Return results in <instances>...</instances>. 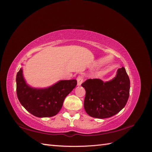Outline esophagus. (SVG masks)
<instances>
[{"label":"esophagus","mask_w":152,"mask_h":152,"mask_svg":"<svg viewBox=\"0 0 152 152\" xmlns=\"http://www.w3.org/2000/svg\"><path fill=\"white\" fill-rule=\"evenodd\" d=\"M77 85L78 86H80L82 84V82H83L84 78H83V77H82V76L79 75V76L77 77Z\"/></svg>","instance_id":"34e87169"}]
</instances>
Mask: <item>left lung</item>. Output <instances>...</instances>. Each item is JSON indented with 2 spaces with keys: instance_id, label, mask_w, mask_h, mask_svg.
<instances>
[{
  "instance_id": "left-lung-1",
  "label": "left lung",
  "mask_w": 152,
  "mask_h": 152,
  "mask_svg": "<svg viewBox=\"0 0 152 152\" xmlns=\"http://www.w3.org/2000/svg\"><path fill=\"white\" fill-rule=\"evenodd\" d=\"M82 86L86 89L84 109L92 117H111L125 107L129 96L130 80L126 69L119 68L116 77L104 82L98 79H87Z\"/></svg>"
}]
</instances>
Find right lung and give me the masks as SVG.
Wrapping results in <instances>:
<instances>
[{"mask_svg": "<svg viewBox=\"0 0 152 152\" xmlns=\"http://www.w3.org/2000/svg\"><path fill=\"white\" fill-rule=\"evenodd\" d=\"M21 68L16 75L18 98L23 107L37 117H53L61 110L66 96L75 88V79L61 80L46 89H34L26 84Z\"/></svg>", "mask_w": 152, "mask_h": 152, "instance_id": "add662e5", "label": "right lung"}]
</instances>
